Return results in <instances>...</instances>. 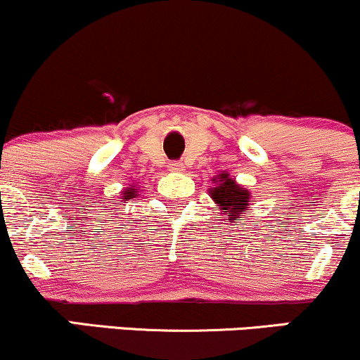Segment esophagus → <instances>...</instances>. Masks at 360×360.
<instances>
[{
  "label": "esophagus",
  "instance_id": "esophagus-1",
  "mask_svg": "<svg viewBox=\"0 0 360 360\" xmlns=\"http://www.w3.org/2000/svg\"><path fill=\"white\" fill-rule=\"evenodd\" d=\"M169 169H172V172H181V169H184V165L176 163V161H173V163L169 165Z\"/></svg>",
  "mask_w": 360,
  "mask_h": 360
}]
</instances>
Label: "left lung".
Masks as SVG:
<instances>
[{
    "mask_svg": "<svg viewBox=\"0 0 360 360\" xmlns=\"http://www.w3.org/2000/svg\"><path fill=\"white\" fill-rule=\"evenodd\" d=\"M216 176L217 179H212L214 187L209 191V195H211L221 214L228 217L229 223H234L248 211L252 195L248 191L241 188L236 184V180L229 176V173H221Z\"/></svg>",
    "mask_w": 360,
    "mask_h": 360,
    "instance_id": "1",
    "label": "left lung"
}]
</instances>
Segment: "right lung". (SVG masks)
I'll return each mask as SVG.
<instances>
[{
	"label": "right lung",
	"instance_id": "add662e5",
	"mask_svg": "<svg viewBox=\"0 0 360 360\" xmlns=\"http://www.w3.org/2000/svg\"><path fill=\"white\" fill-rule=\"evenodd\" d=\"M137 192H139V188H134V187H129L124 191V199L129 200V199H134L137 195Z\"/></svg>",
	"mask_w": 360,
	"mask_h": 360
}]
</instances>
